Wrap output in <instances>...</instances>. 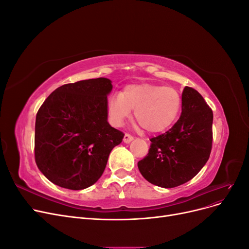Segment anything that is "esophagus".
<instances>
[{
  "label": "esophagus",
  "instance_id": "esophagus-1",
  "mask_svg": "<svg viewBox=\"0 0 249 249\" xmlns=\"http://www.w3.org/2000/svg\"><path fill=\"white\" fill-rule=\"evenodd\" d=\"M133 139H134V137L132 136L131 134H127V133L124 134V143H130Z\"/></svg>",
  "mask_w": 249,
  "mask_h": 249
}]
</instances>
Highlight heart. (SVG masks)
<instances>
[{
	"label": "heart",
	"instance_id": "obj_1",
	"mask_svg": "<svg viewBox=\"0 0 249 249\" xmlns=\"http://www.w3.org/2000/svg\"><path fill=\"white\" fill-rule=\"evenodd\" d=\"M180 108L182 96L176 88L148 83L126 86L122 93L113 94L107 101L113 125H122L135 109V118L150 133L168 129L176 122Z\"/></svg>",
	"mask_w": 249,
	"mask_h": 249
}]
</instances>
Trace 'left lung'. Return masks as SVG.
Returning <instances> with one entry per match:
<instances>
[{
    "label": "left lung",
    "mask_w": 249,
    "mask_h": 249,
    "mask_svg": "<svg viewBox=\"0 0 249 249\" xmlns=\"http://www.w3.org/2000/svg\"><path fill=\"white\" fill-rule=\"evenodd\" d=\"M213 111L196 90L186 86L182 114L171 129L150 138L147 156L138 162L146 180L162 188L187 183L209 160L213 142Z\"/></svg>",
    "instance_id": "8db88e82"
}]
</instances>
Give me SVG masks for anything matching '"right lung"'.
I'll return each mask as SVG.
<instances>
[{
    "instance_id": "add662e5",
    "label": "right lung",
    "mask_w": 249,
    "mask_h": 249,
    "mask_svg": "<svg viewBox=\"0 0 249 249\" xmlns=\"http://www.w3.org/2000/svg\"><path fill=\"white\" fill-rule=\"evenodd\" d=\"M111 90L106 78L70 83L58 87L40 106L35 162L52 183L82 190L102 177L111 150L124 136L107 122Z\"/></svg>"
}]
</instances>
